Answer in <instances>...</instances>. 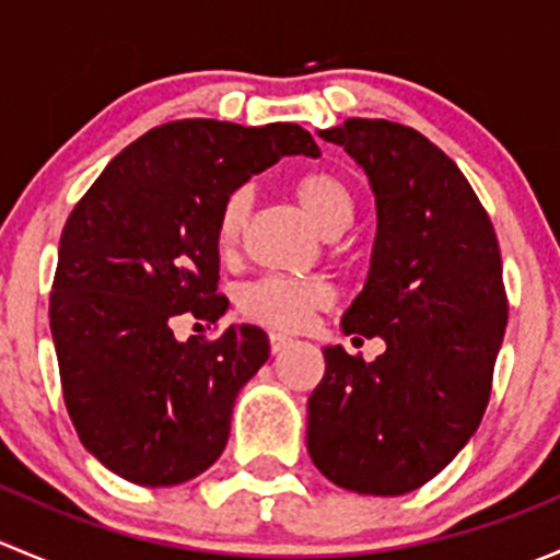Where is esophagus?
Masks as SVG:
<instances>
[{
	"label": "esophagus",
	"instance_id": "34e87169",
	"mask_svg": "<svg viewBox=\"0 0 560 560\" xmlns=\"http://www.w3.org/2000/svg\"><path fill=\"white\" fill-rule=\"evenodd\" d=\"M292 343L290 336H281V332H270V352L281 354Z\"/></svg>",
	"mask_w": 560,
	"mask_h": 560
}]
</instances>
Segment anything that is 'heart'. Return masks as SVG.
<instances>
[{
	"label": "heart",
	"instance_id": "1",
	"mask_svg": "<svg viewBox=\"0 0 560 560\" xmlns=\"http://www.w3.org/2000/svg\"><path fill=\"white\" fill-rule=\"evenodd\" d=\"M298 206L303 208L308 219L325 233L327 238H336L352 224L354 197L347 180L336 173L314 171L301 175L292 186ZM248 213V191H233L224 200L217 219V246L219 252H233L244 233ZM327 303V290L319 281L287 279V276H265V279L246 284L238 295V308L246 319L259 322L273 330H295L308 314Z\"/></svg>",
	"mask_w": 560,
	"mask_h": 560
}]
</instances>
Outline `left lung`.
Returning <instances> with one entry per match:
<instances>
[{"label":"left lung","mask_w":560,"mask_h":560,"mask_svg":"<svg viewBox=\"0 0 560 560\" xmlns=\"http://www.w3.org/2000/svg\"><path fill=\"white\" fill-rule=\"evenodd\" d=\"M319 138L341 145L374 191L369 279L341 330L380 336L385 352L365 363L322 349L306 447L338 488L404 495L482 422L506 327L499 241L466 175L417 129L347 118Z\"/></svg>","instance_id":"8db88e82"}]
</instances>
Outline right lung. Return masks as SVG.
Segmentation results:
<instances>
[{"mask_svg":"<svg viewBox=\"0 0 560 560\" xmlns=\"http://www.w3.org/2000/svg\"><path fill=\"white\" fill-rule=\"evenodd\" d=\"M319 156L298 124H162L121 151L59 241L50 332L70 420L105 468L145 488L195 479L222 455L241 387L270 358L265 330L178 341L171 322H217V219L281 156Z\"/></svg>","mask_w":560,"mask_h":560,"instance_id":"right-lung-1","label":"right lung"}]
</instances>
